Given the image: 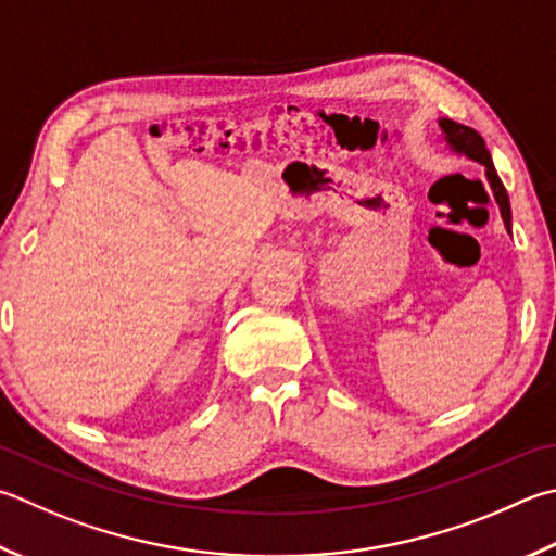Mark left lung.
Returning <instances> with one entry per match:
<instances>
[{
  "mask_svg": "<svg viewBox=\"0 0 556 556\" xmlns=\"http://www.w3.org/2000/svg\"><path fill=\"white\" fill-rule=\"evenodd\" d=\"M442 134H445L447 146L454 150V153L459 155H467L473 163H481L486 167V179L493 189V197L498 201V208H501V218L503 224H506V230L510 233V204H508V194H506V187H503V181L496 175V167L491 163V153L486 150V143H483V138L477 134V130L469 128V126H462L457 121H450V118H440L438 121Z\"/></svg>",
  "mask_w": 556,
  "mask_h": 556,
  "instance_id": "1",
  "label": "left lung"
}]
</instances>
